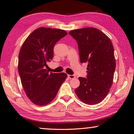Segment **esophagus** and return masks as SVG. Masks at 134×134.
Wrapping results in <instances>:
<instances>
[{"mask_svg": "<svg viewBox=\"0 0 134 134\" xmlns=\"http://www.w3.org/2000/svg\"><path fill=\"white\" fill-rule=\"evenodd\" d=\"M68 77H69V78L70 79H75V76H74V75H68Z\"/></svg>", "mask_w": 134, "mask_h": 134, "instance_id": "esophagus-1", "label": "esophagus"}]
</instances>
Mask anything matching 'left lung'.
<instances>
[{
  "instance_id": "8db88e82",
  "label": "left lung",
  "mask_w": 134,
  "mask_h": 134,
  "mask_svg": "<svg viewBox=\"0 0 134 134\" xmlns=\"http://www.w3.org/2000/svg\"><path fill=\"white\" fill-rule=\"evenodd\" d=\"M69 34L77 41L80 62L88 64L87 78L79 77L76 94L86 104H97L105 99L113 83L116 60L112 43L95 28L72 30Z\"/></svg>"
}]
</instances>
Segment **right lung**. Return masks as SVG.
Masks as SVG:
<instances>
[{
    "mask_svg": "<svg viewBox=\"0 0 134 134\" xmlns=\"http://www.w3.org/2000/svg\"><path fill=\"white\" fill-rule=\"evenodd\" d=\"M68 33L62 29L40 27L25 39L18 55V70L26 96L35 105L44 106L56 97L67 77L65 73H49L54 46Z\"/></svg>",
    "mask_w": 134,
    "mask_h": 134,
    "instance_id": "obj_1",
    "label": "right lung"
}]
</instances>
